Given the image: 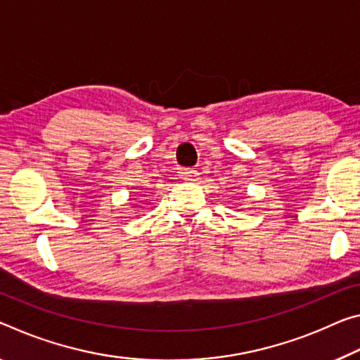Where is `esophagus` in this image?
I'll return each instance as SVG.
<instances>
[{
    "label": "esophagus",
    "instance_id": "34e87169",
    "mask_svg": "<svg viewBox=\"0 0 360 360\" xmlns=\"http://www.w3.org/2000/svg\"><path fill=\"white\" fill-rule=\"evenodd\" d=\"M198 171L197 169H193V168H187V169H182L181 171V176H182V179L184 181H187V182H195V181H198Z\"/></svg>",
    "mask_w": 360,
    "mask_h": 360
}]
</instances>
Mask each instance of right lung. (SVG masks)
Instances as JSON below:
<instances>
[{
    "mask_svg": "<svg viewBox=\"0 0 360 360\" xmlns=\"http://www.w3.org/2000/svg\"><path fill=\"white\" fill-rule=\"evenodd\" d=\"M131 200H133V198H131Z\"/></svg>",
    "mask_w": 360,
    "mask_h": 360,
    "instance_id": "right-lung-1",
    "label": "right lung"
}]
</instances>
